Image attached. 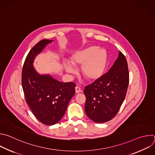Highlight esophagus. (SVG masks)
Wrapping results in <instances>:
<instances>
[{
  "label": "esophagus",
  "instance_id": "esophagus-1",
  "mask_svg": "<svg viewBox=\"0 0 155 155\" xmlns=\"http://www.w3.org/2000/svg\"><path fill=\"white\" fill-rule=\"evenodd\" d=\"M80 92H81L80 87L77 86L75 87V93H80Z\"/></svg>",
  "mask_w": 155,
  "mask_h": 155
}]
</instances>
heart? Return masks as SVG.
Returning a JSON list of instances; mask_svg holds the SVG:
<instances>
[{"label":"heart","instance_id":"heart-1","mask_svg":"<svg viewBox=\"0 0 155 155\" xmlns=\"http://www.w3.org/2000/svg\"><path fill=\"white\" fill-rule=\"evenodd\" d=\"M107 62V54L104 49L90 46L75 52L70 58L69 63L65 62L64 67L69 74H74L75 67L81 66V74L87 81H95L102 75Z\"/></svg>","mask_w":155,"mask_h":155}]
</instances>
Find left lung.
Segmentation results:
<instances>
[{
  "label": "left lung",
  "instance_id": "left-lung-1",
  "mask_svg": "<svg viewBox=\"0 0 155 155\" xmlns=\"http://www.w3.org/2000/svg\"><path fill=\"white\" fill-rule=\"evenodd\" d=\"M129 71L124 55L118 57L108 72L84 90L86 115L96 123L111 120L118 112L127 90Z\"/></svg>",
  "mask_w": 155,
  "mask_h": 155
}]
</instances>
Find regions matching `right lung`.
Returning a JSON list of instances; mask_svg holds the SVG:
<instances>
[{
	"label": "right lung",
	"instance_id": "right-lung-1",
	"mask_svg": "<svg viewBox=\"0 0 155 155\" xmlns=\"http://www.w3.org/2000/svg\"><path fill=\"white\" fill-rule=\"evenodd\" d=\"M52 41L43 39L38 42L29 52L22 71L26 101L36 118L48 126L56 124L63 117L76 86L73 82H61L49 74L41 75L35 71L33 65L35 57Z\"/></svg>",
	"mask_w": 155,
	"mask_h": 155
}]
</instances>
